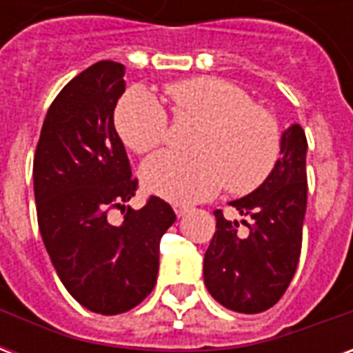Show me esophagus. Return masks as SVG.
<instances>
[{"mask_svg":"<svg viewBox=\"0 0 353 353\" xmlns=\"http://www.w3.org/2000/svg\"><path fill=\"white\" fill-rule=\"evenodd\" d=\"M174 212H176L177 217H183L189 212V206H185V204H174Z\"/></svg>","mask_w":353,"mask_h":353,"instance_id":"34e87169","label":"esophagus"}]
</instances>
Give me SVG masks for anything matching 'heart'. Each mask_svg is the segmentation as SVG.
I'll list each match as a JSON object with an SVG mask.
<instances>
[{
	"label": "heart",
	"mask_w": 353,
	"mask_h": 353,
	"mask_svg": "<svg viewBox=\"0 0 353 353\" xmlns=\"http://www.w3.org/2000/svg\"><path fill=\"white\" fill-rule=\"evenodd\" d=\"M177 119L200 123L192 154L162 151L141 166L151 194L176 204L214 196L227 183L250 192L265 183L280 159V126L242 88L219 77H192L166 85ZM115 126L126 147L147 153L168 139V115L153 94L136 88L119 101Z\"/></svg>",
	"instance_id": "obj_1"
}]
</instances>
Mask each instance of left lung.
Here are the masks:
<instances>
[{
  "instance_id": "8db88e82",
  "label": "left lung",
  "mask_w": 353,
  "mask_h": 353,
  "mask_svg": "<svg viewBox=\"0 0 353 353\" xmlns=\"http://www.w3.org/2000/svg\"><path fill=\"white\" fill-rule=\"evenodd\" d=\"M306 136L299 124L281 134V157L272 174L230 206L252 221H227L215 210L217 230L204 255V283L229 310L259 314L278 303L295 276L306 214Z\"/></svg>"
}]
</instances>
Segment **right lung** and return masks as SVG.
Instances as JSON below:
<instances>
[{
    "mask_svg": "<svg viewBox=\"0 0 353 353\" xmlns=\"http://www.w3.org/2000/svg\"><path fill=\"white\" fill-rule=\"evenodd\" d=\"M124 92V65L96 62L50 103L34 157L37 223L58 278L87 310L115 316L138 306L157 283L159 244L176 221L168 202L151 196L124 206L138 179L113 123ZM126 209L125 221H108Z\"/></svg>",
    "mask_w": 353,
    "mask_h": 353,
    "instance_id": "right-lung-1",
    "label": "right lung"
}]
</instances>
